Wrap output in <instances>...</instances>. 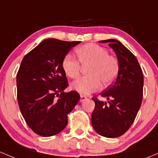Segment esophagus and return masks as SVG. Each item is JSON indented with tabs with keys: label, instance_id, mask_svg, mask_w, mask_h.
I'll use <instances>...</instances> for the list:
<instances>
[{
	"label": "esophagus",
	"instance_id": "obj_1",
	"mask_svg": "<svg viewBox=\"0 0 158 158\" xmlns=\"http://www.w3.org/2000/svg\"><path fill=\"white\" fill-rule=\"evenodd\" d=\"M87 100V98L85 96H83V95H81L80 96V102H83L85 100Z\"/></svg>",
	"mask_w": 158,
	"mask_h": 158
}]
</instances>
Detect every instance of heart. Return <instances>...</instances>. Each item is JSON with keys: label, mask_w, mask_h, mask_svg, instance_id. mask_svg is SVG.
<instances>
[{"label": "heart", "mask_w": 158, "mask_h": 158, "mask_svg": "<svg viewBox=\"0 0 158 158\" xmlns=\"http://www.w3.org/2000/svg\"><path fill=\"white\" fill-rule=\"evenodd\" d=\"M76 52L82 67H87L88 76L73 82L71 87L81 94L88 95L100 89L101 82L109 85L115 79L119 64L115 57L109 55L104 48L94 43H87L76 48ZM62 68L68 77L79 76L81 65L72 55H66L62 60Z\"/></svg>", "instance_id": "obj_1"}]
</instances>
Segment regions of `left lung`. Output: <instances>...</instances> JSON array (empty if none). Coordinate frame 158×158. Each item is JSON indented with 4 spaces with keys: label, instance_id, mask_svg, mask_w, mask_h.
Returning <instances> with one entry per match:
<instances>
[{
    "label": "left lung",
    "instance_id": "1",
    "mask_svg": "<svg viewBox=\"0 0 158 158\" xmlns=\"http://www.w3.org/2000/svg\"><path fill=\"white\" fill-rule=\"evenodd\" d=\"M108 43L119 64L115 83L101 92L106 101L93 98L95 107L91 115L94 129L101 136L118 137L129 129L141 106L143 92V74L134 55L120 41L110 39Z\"/></svg>",
    "mask_w": 158,
    "mask_h": 158
}]
</instances>
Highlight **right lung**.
<instances>
[{"instance_id":"1","label":"right lung","mask_w":158,"mask_h":158,"mask_svg":"<svg viewBox=\"0 0 158 158\" xmlns=\"http://www.w3.org/2000/svg\"><path fill=\"white\" fill-rule=\"evenodd\" d=\"M80 43L46 39L22 60L16 76L19 106L29 127L40 136L63 131L67 115L80 99L76 91L64 92L68 82L62 68L65 55Z\"/></svg>"}]
</instances>
